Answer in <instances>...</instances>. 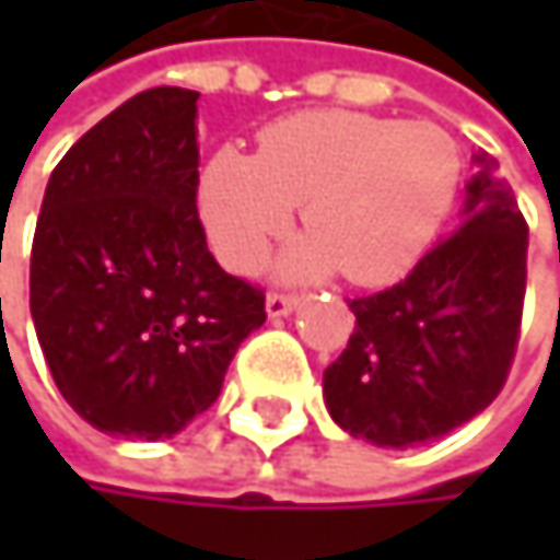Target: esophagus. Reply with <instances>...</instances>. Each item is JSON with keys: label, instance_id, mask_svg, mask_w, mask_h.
<instances>
[{"label": "esophagus", "instance_id": "1", "mask_svg": "<svg viewBox=\"0 0 560 560\" xmlns=\"http://www.w3.org/2000/svg\"><path fill=\"white\" fill-rule=\"evenodd\" d=\"M294 307H298V298H294V294L272 291V294L266 298V311H269V317H284V314H291Z\"/></svg>", "mask_w": 560, "mask_h": 560}]
</instances>
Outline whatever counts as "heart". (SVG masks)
<instances>
[{"instance_id": "obj_1", "label": "heart", "mask_w": 560, "mask_h": 560, "mask_svg": "<svg viewBox=\"0 0 560 560\" xmlns=\"http://www.w3.org/2000/svg\"><path fill=\"white\" fill-rule=\"evenodd\" d=\"M460 184V152L431 122L311 109L272 122L259 155L220 149L200 174V220L233 272H253L291 226L311 233L284 259L291 279L334 269L353 284L401 279L431 246Z\"/></svg>"}]
</instances>
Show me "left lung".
Masks as SVG:
<instances>
[{"label":"left lung","mask_w":560,"mask_h":560,"mask_svg":"<svg viewBox=\"0 0 560 560\" xmlns=\"http://www.w3.org/2000/svg\"><path fill=\"white\" fill-rule=\"evenodd\" d=\"M457 230L386 291L353 298L357 327L324 370L330 418L376 447L460 428L503 389L522 324L528 226L497 159L477 155Z\"/></svg>","instance_id":"obj_1"}]
</instances>
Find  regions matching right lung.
<instances>
[{"instance_id": "add662e5", "label": "right lung", "mask_w": 560, "mask_h": 560, "mask_svg": "<svg viewBox=\"0 0 560 560\" xmlns=\"http://www.w3.org/2000/svg\"><path fill=\"white\" fill-rule=\"evenodd\" d=\"M197 96L136 93L51 171L32 243V320L67 405L159 441L207 411L266 291L226 276L197 217Z\"/></svg>"}]
</instances>
